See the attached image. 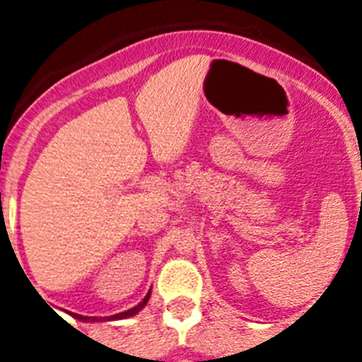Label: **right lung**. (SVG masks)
<instances>
[{
  "label": "right lung",
  "mask_w": 362,
  "mask_h": 362,
  "mask_svg": "<svg viewBox=\"0 0 362 362\" xmlns=\"http://www.w3.org/2000/svg\"><path fill=\"white\" fill-rule=\"evenodd\" d=\"M148 297H150V292L146 293V296H145V299H143L141 303H139V305H137V306H134V308H130V310H127V312L116 313V315H112L110 319H127V317H130V315H136V313L139 312V310H141L143 306L146 305V303H148ZM79 319H83V321H95V319H90V317H83V315H79Z\"/></svg>",
  "instance_id": "add662e5"
}]
</instances>
